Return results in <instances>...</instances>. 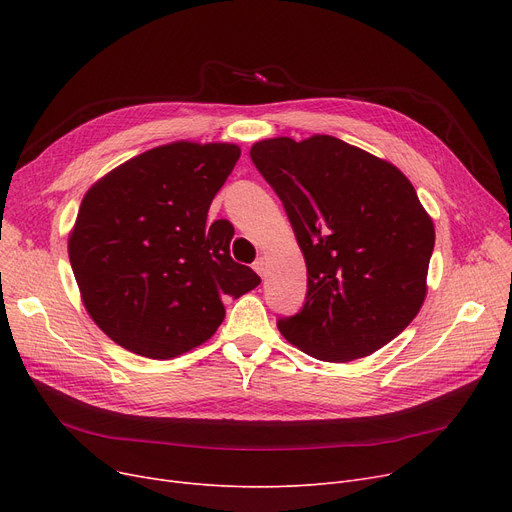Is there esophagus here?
Instances as JSON below:
<instances>
[{
    "instance_id": "34e87169",
    "label": "esophagus",
    "mask_w": 512,
    "mask_h": 512,
    "mask_svg": "<svg viewBox=\"0 0 512 512\" xmlns=\"http://www.w3.org/2000/svg\"><path fill=\"white\" fill-rule=\"evenodd\" d=\"M253 270H255L261 278H265V274H267V261H265L263 257H259V259L253 263Z\"/></svg>"
}]
</instances>
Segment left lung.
<instances>
[{"instance_id": "1", "label": "left lung", "mask_w": 512, "mask_h": 512, "mask_svg": "<svg viewBox=\"0 0 512 512\" xmlns=\"http://www.w3.org/2000/svg\"><path fill=\"white\" fill-rule=\"evenodd\" d=\"M251 159L280 197L307 263L305 305L278 319L282 336L332 363L396 338L425 301L436 242L409 178L330 134L265 139Z\"/></svg>"}]
</instances>
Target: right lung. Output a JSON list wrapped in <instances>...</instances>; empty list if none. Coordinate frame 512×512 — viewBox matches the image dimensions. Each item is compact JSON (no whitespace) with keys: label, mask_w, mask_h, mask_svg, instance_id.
Instances as JSON below:
<instances>
[{"label":"right lung","mask_w":512,"mask_h":512,"mask_svg":"<svg viewBox=\"0 0 512 512\" xmlns=\"http://www.w3.org/2000/svg\"><path fill=\"white\" fill-rule=\"evenodd\" d=\"M240 157L232 143L178 141L124 161L80 203L68 257L95 324L126 351L172 359L209 340L222 299L261 278L230 257L234 228L207 224Z\"/></svg>","instance_id":"right-lung-1"}]
</instances>
